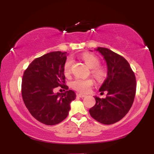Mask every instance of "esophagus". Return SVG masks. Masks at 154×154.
<instances>
[{
	"label": "esophagus",
	"mask_w": 154,
	"mask_h": 154,
	"mask_svg": "<svg viewBox=\"0 0 154 154\" xmlns=\"http://www.w3.org/2000/svg\"><path fill=\"white\" fill-rule=\"evenodd\" d=\"M77 96L80 97V98H84V97L86 96V95L83 94V93H77Z\"/></svg>",
	"instance_id": "obj_1"
}]
</instances>
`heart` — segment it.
I'll use <instances>...</instances> for the list:
<instances>
[{
	"label": "heart",
	"instance_id": "heart-1",
	"mask_svg": "<svg viewBox=\"0 0 154 154\" xmlns=\"http://www.w3.org/2000/svg\"><path fill=\"white\" fill-rule=\"evenodd\" d=\"M82 59L85 63L90 68L92 69V74L98 80L101 81L106 76V71L103 67L99 66L100 60L93 54L89 53H85L82 55ZM72 63V59H66L63 66V74L65 76H69L71 73V66ZM94 82L92 78H76L71 82V86L75 91L81 93H87L93 85Z\"/></svg>",
	"mask_w": 154,
	"mask_h": 154
}]
</instances>
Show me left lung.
<instances>
[{"label":"left lung","mask_w":154,"mask_h":154,"mask_svg":"<svg viewBox=\"0 0 154 154\" xmlns=\"http://www.w3.org/2000/svg\"><path fill=\"white\" fill-rule=\"evenodd\" d=\"M107 64V77L99 91L107 93L105 98L95 96V104L90 109L93 119L103 125L119 122L130 111L136 92L135 76L125 58L114 51L98 47Z\"/></svg>","instance_id":"1"}]
</instances>
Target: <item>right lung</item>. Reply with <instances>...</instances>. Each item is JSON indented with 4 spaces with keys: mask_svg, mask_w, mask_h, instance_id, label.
Instances as JSON below:
<instances>
[{
    "mask_svg": "<svg viewBox=\"0 0 154 154\" xmlns=\"http://www.w3.org/2000/svg\"><path fill=\"white\" fill-rule=\"evenodd\" d=\"M66 52L54 51L37 58L24 71L22 95L26 109L33 117L46 125H57L67 117L75 93L65 84L63 66ZM60 86L67 91L54 94Z\"/></svg>",
    "mask_w": 154,
    "mask_h": 154,
    "instance_id": "add662e5",
    "label": "right lung"
}]
</instances>
